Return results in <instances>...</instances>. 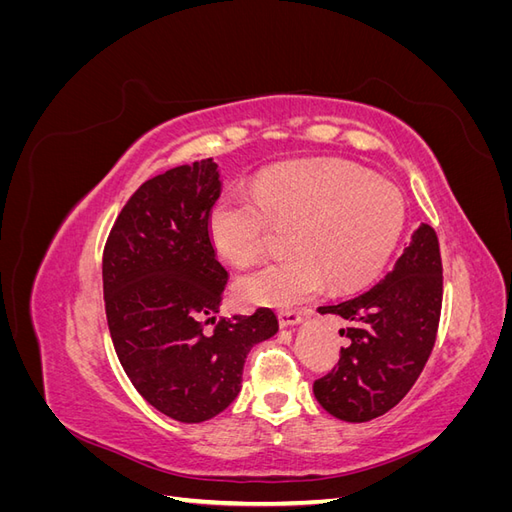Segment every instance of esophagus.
I'll return each instance as SVG.
<instances>
[{"instance_id":"esophagus-1","label":"esophagus","mask_w":512,"mask_h":512,"mask_svg":"<svg viewBox=\"0 0 512 512\" xmlns=\"http://www.w3.org/2000/svg\"><path fill=\"white\" fill-rule=\"evenodd\" d=\"M277 318H280L282 329H290V327H297V324H301L303 314L301 312H280L277 314Z\"/></svg>"}]
</instances>
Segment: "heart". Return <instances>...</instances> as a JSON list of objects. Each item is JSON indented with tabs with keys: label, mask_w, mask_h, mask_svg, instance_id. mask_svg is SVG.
<instances>
[{
	"label": "heart",
	"mask_w": 512,
	"mask_h": 512,
	"mask_svg": "<svg viewBox=\"0 0 512 512\" xmlns=\"http://www.w3.org/2000/svg\"><path fill=\"white\" fill-rule=\"evenodd\" d=\"M404 198L384 181L342 164H286L262 173L250 194L230 192L209 211L211 241L232 265L256 260L269 226L288 230L292 254L241 275L237 299L290 309L329 284L354 290L380 273L404 228Z\"/></svg>",
	"instance_id": "b5f03b06"
}]
</instances>
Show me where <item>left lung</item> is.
Here are the masks:
<instances>
[{"mask_svg": "<svg viewBox=\"0 0 512 512\" xmlns=\"http://www.w3.org/2000/svg\"><path fill=\"white\" fill-rule=\"evenodd\" d=\"M442 307L438 237L421 224L391 273L363 294L318 307L346 322L337 367L314 382V397L331 416L367 423L395 408L412 389L436 342Z\"/></svg>", "mask_w": 512, "mask_h": 512, "instance_id": "obj_1", "label": "left lung"}]
</instances>
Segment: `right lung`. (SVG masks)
<instances>
[{
  "mask_svg": "<svg viewBox=\"0 0 512 512\" xmlns=\"http://www.w3.org/2000/svg\"><path fill=\"white\" fill-rule=\"evenodd\" d=\"M220 194L213 158L145 181L121 209L102 258L117 359L138 395L179 423L224 412L241 391L247 354L280 329L267 307L218 318L228 273L209 211Z\"/></svg>",
  "mask_w": 512,
  "mask_h": 512,
  "instance_id": "add662e5",
  "label": "right lung"
}]
</instances>
